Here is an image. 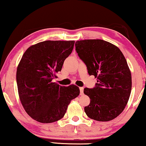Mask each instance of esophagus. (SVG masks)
<instances>
[{
  "mask_svg": "<svg viewBox=\"0 0 146 146\" xmlns=\"http://www.w3.org/2000/svg\"><path fill=\"white\" fill-rule=\"evenodd\" d=\"M80 94H83V92H84V88H83V87H80Z\"/></svg>",
  "mask_w": 146,
  "mask_h": 146,
  "instance_id": "obj_1",
  "label": "esophagus"
}]
</instances>
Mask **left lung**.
Segmentation results:
<instances>
[{
	"mask_svg": "<svg viewBox=\"0 0 146 146\" xmlns=\"http://www.w3.org/2000/svg\"><path fill=\"white\" fill-rule=\"evenodd\" d=\"M75 45L88 74L97 79L93 88L84 89L90 99L85 113L98 121L113 120L124 110L131 94V74L126 59L117 46L102 39L77 41Z\"/></svg>",
	"mask_w": 146,
	"mask_h": 146,
	"instance_id": "obj_1",
	"label": "left lung"
}]
</instances>
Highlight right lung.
<instances>
[{"label": "right lung", "instance_id": "obj_1", "mask_svg": "<svg viewBox=\"0 0 146 146\" xmlns=\"http://www.w3.org/2000/svg\"><path fill=\"white\" fill-rule=\"evenodd\" d=\"M74 41H45L30 46L17 69L20 101L37 121L50 123L64 116L72 100L80 94L76 85L62 86L52 80L72 52Z\"/></svg>", "mask_w": 146, "mask_h": 146}]
</instances>
